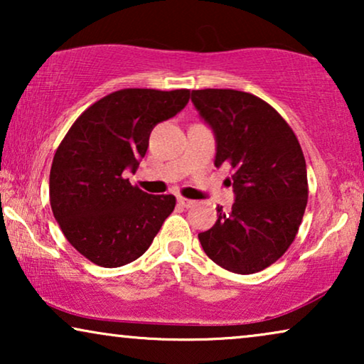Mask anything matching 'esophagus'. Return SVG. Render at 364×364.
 <instances>
[{"instance_id": "1", "label": "esophagus", "mask_w": 364, "mask_h": 364, "mask_svg": "<svg viewBox=\"0 0 364 364\" xmlns=\"http://www.w3.org/2000/svg\"><path fill=\"white\" fill-rule=\"evenodd\" d=\"M177 202H178V205L183 207V208H191L193 203H196L193 200H188V198H186V197H178Z\"/></svg>"}]
</instances>
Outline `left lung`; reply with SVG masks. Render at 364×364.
<instances>
[{
	"mask_svg": "<svg viewBox=\"0 0 364 364\" xmlns=\"http://www.w3.org/2000/svg\"><path fill=\"white\" fill-rule=\"evenodd\" d=\"M192 102L217 139L215 166H230L235 203L198 233L228 272L265 270L295 240L308 202L306 162L288 122L263 99L235 89H198ZM230 182V181H228Z\"/></svg>",
	"mask_w": 364,
	"mask_h": 364,
	"instance_id": "1",
	"label": "left lung"
}]
</instances>
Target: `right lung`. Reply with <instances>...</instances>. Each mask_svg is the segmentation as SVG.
<instances>
[{
    "mask_svg": "<svg viewBox=\"0 0 364 364\" xmlns=\"http://www.w3.org/2000/svg\"><path fill=\"white\" fill-rule=\"evenodd\" d=\"M191 91L129 87L89 106L54 154L49 202L68 242L104 268L127 265L151 247L176 197L151 196L124 178L136 171L156 124L181 112Z\"/></svg>",
    "mask_w": 364,
    "mask_h": 364,
    "instance_id": "right-lung-1",
    "label": "right lung"
}]
</instances>
